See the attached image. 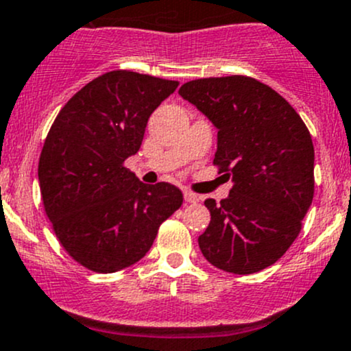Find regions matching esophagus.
Here are the masks:
<instances>
[{"instance_id":"esophagus-1","label":"esophagus","mask_w":351,"mask_h":351,"mask_svg":"<svg viewBox=\"0 0 351 351\" xmlns=\"http://www.w3.org/2000/svg\"><path fill=\"white\" fill-rule=\"evenodd\" d=\"M183 198H185L186 204H197L198 202V195L191 193V191H188V190L183 191Z\"/></svg>"}]
</instances>
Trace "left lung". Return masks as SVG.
<instances>
[{
    "instance_id": "obj_1",
    "label": "left lung",
    "mask_w": 351,
    "mask_h": 351,
    "mask_svg": "<svg viewBox=\"0 0 351 351\" xmlns=\"http://www.w3.org/2000/svg\"><path fill=\"white\" fill-rule=\"evenodd\" d=\"M180 95L219 131L213 165L234 183L219 205L205 202L210 223L198 237L202 254L232 274L263 271L296 241L311 206V134L282 95L250 77L191 80Z\"/></svg>"
}]
</instances>
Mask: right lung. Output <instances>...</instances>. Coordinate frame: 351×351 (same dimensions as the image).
<instances>
[{"instance_id": "right-lung-1", "label": "right lung", "mask_w": 351, "mask_h": 351, "mask_svg": "<svg viewBox=\"0 0 351 351\" xmlns=\"http://www.w3.org/2000/svg\"><path fill=\"white\" fill-rule=\"evenodd\" d=\"M176 87L129 70L108 72L80 88L51 124L38 163L43 206L64 249L90 271L109 274L138 263L182 206L175 185H146L123 165Z\"/></svg>"}]
</instances>
